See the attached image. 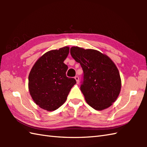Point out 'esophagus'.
I'll use <instances>...</instances> for the list:
<instances>
[{"label": "esophagus", "instance_id": "obj_1", "mask_svg": "<svg viewBox=\"0 0 147 147\" xmlns=\"http://www.w3.org/2000/svg\"><path fill=\"white\" fill-rule=\"evenodd\" d=\"M74 79L76 80L77 83H79V82H80V80H79V77H78V76H75V77H74Z\"/></svg>", "mask_w": 147, "mask_h": 147}]
</instances>
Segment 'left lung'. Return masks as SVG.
I'll use <instances>...</instances> for the list:
<instances>
[{"label":"left lung","mask_w":147,"mask_h":147,"mask_svg":"<svg viewBox=\"0 0 147 147\" xmlns=\"http://www.w3.org/2000/svg\"><path fill=\"white\" fill-rule=\"evenodd\" d=\"M71 55L83 71L81 91L90 106L102 111L112 105L119 95L121 80L116 65L107 55L94 49L72 47Z\"/></svg>","instance_id":"obj_1"}]
</instances>
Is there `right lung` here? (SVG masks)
Segmentation results:
<instances>
[{
    "instance_id": "right-lung-1",
    "label": "right lung",
    "mask_w": 147,
    "mask_h": 147,
    "mask_svg": "<svg viewBox=\"0 0 147 147\" xmlns=\"http://www.w3.org/2000/svg\"><path fill=\"white\" fill-rule=\"evenodd\" d=\"M69 47L52 50L42 55L33 65L28 77V88L34 102L47 111L64 104L76 80L66 76L67 65L64 61Z\"/></svg>"
}]
</instances>
